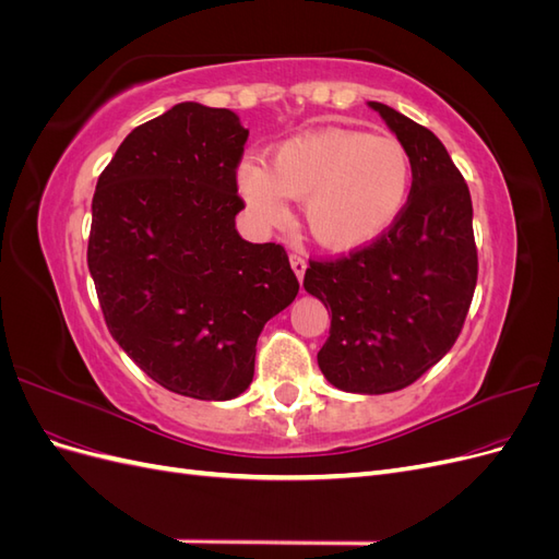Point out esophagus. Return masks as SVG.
I'll list each match as a JSON object with an SVG mask.
<instances>
[{
	"instance_id": "obj_1",
	"label": "esophagus",
	"mask_w": 559,
	"mask_h": 559,
	"mask_svg": "<svg viewBox=\"0 0 559 559\" xmlns=\"http://www.w3.org/2000/svg\"><path fill=\"white\" fill-rule=\"evenodd\" d=\"M289 261H292V267H294V273H296L298 282H302V275H306V267H308L306 259H302V257H298V253H292V257H289Z\"/></svg>"
}]
</instances>
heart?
<instances>
[{"label":"heart","mask_w":559,"mask_h":559,"mask_svg":"<svg viewBox=\"0 0 559 559\" xmlns=\"http://www.w3.org/2000/svg\"><path fill=\"white\" fill-rule=\"evenodd\" d=\"M411 181V156L396 138L335 126L294 134L270 151L267 167L242 163L238 170L259 224H282L286 198L300 200L310 238L335 253L382 238L408 202Z\"/></svg>","instance_id":"1"}]
</instances>
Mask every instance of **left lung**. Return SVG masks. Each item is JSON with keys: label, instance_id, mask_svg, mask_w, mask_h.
Masks as SVG:
<instances>
[{"label": "left lung", "instance_id": "left-lung-1", "mask_svg": "<svg viewBox=\"0 0 559 559\" xmlns=\"http://www.w3.org/2000/svg\"><path fill=\"white\" fill-rule=\"evenodd\" d=\"M413 165L408 205L382 238L306 270V292L331 310L317 354L343 392L389 394L441 361L460 335L478 280L473 205L443 142L408 116L368 103Z\"/></svg>", "mask_w": 559, "mask_h": 559}]
</instances>
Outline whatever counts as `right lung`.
I'll return each instance as SVG.
<instances>
[{"mask_svg": "<svg viewBox=\"0 0 559 559\" xmlns=\"http://www.w3.org/2000/svg\"><path fill=\"white\" fill-rule=\"evenodd\" d=\"M249 130L179 103L134 128L99 175L88 270L114 341L160 386L230 401L298 280L284 247L242 240L235 183Z\"/></svg>", "mask_w": 559, "mask_h": 559, "instance_id": "right-lung-1", "label": "right lung"}]
</instances>
